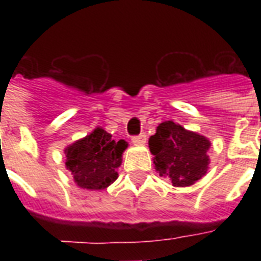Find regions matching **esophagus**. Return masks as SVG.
Wrapping results in <instances>:
<instances>
[{
    "label": "esophagus",
    "mask_w": 261,
    "mask_h": 261,
    "mask_svg": "<svg viewBox=\"0 0 261 261\" xmlns=\"http://www.w3.org/2000/svg\"><path fill=\"white\" fill-rule=\"evenodd\" d=\"M131 141H133V143H134V145H145V143H146V134H145V133H142V134H139V135H137V137H133V139H131Z\"/></svg>",
    "instance_id": "34e87169"
}]
</instances>
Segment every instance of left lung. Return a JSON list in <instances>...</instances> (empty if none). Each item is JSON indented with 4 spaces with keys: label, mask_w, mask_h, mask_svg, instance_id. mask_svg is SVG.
<instances>
[{
    "label": "left lung",
    "mask_w": 261,
    "mask_h": 261,
    "mask_svg": "<svg viewBox=\"0 0 261 261\" xmlns=\"http://www.w3.org/2000/svg\"><path fill=\"white\" fill-rule=\"evenodd\" d=\"M210 141L194 131L186 130L172 120L159 124L149 138L155 171L168 177L174 187H188L207 173Z\"/></svg>",
    "instance_id": "left-lung-1"
}]
</instances>
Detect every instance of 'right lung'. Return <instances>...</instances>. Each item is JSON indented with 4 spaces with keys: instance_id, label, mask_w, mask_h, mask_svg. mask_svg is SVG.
<instances>
[{
    "instance_id": "right-lung-1",
    "label": "right lung",
    "mask_w": 261,
    "mask_h": 261,
    "mask_svg": "<svg viewBox=\"0 0 261 261\" xmlns=\"http://www.w3.org/2000/svg\"><path fill=\"white\" fill-rule=\"evenodd\" d=\"M127 146L124 139L115 141L112 135L97 127L65 149L66 168L81 188L104 190L118 178V168Z\"/></svg>"
}]
</instances>
